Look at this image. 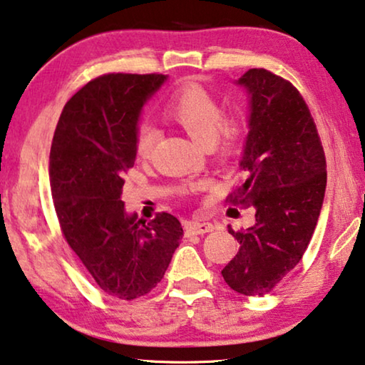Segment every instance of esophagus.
I'll use <instances>...</instances> for the list:
<instances>
[{
  "instance_id": "esophagus-1",
  "label": "esophagus",
  "mask_w": 365,
  "mask_h": 365,
  "mask_svg": "<svg viewBox=\"0 0 365 365\" xmlns=\"http://www.w3.org/2000/svg\"><path fill=\"white\" fill-rule=\"evenodd\" d=\"M214 225L211 222H200V221H192L188 222L187 230L190 234H206L212 230Z\"/></svg>"
}]
</instances>
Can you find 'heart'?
Returning a JSON list of instances; mask_svg holds the SVG:
<instances>
[{
    "label": "heart",
    "instance_id": "heart-1",
    "mask_svg": "<svg viewBox=\"0 0 365 365\" xmlns=\"http://www.w3.org/2000/svg\"><path fill=\"white\" fill-rule=\"evenodd\" d=\"M165 113L190 136L221 155H230L248 133V118L242 110L222 112V106L200 84H185L170 97ZM159 141V130L144 121L136 130L135 151L149 159Z\"/></svg>",
    "mask_w": 365,
    "mask_h": 365
}]
</instances>
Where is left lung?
<instances>
[{
  "instance_id": "obj_1",
  "label": "left lung",
  "mask_w": 365,
  "mask_h": 365,
  "mask_svg": "<svg viewBox=\"0 0 365 365\" xmlns=\"http://www.w3.org/2000/svg\"><path fill=\"white\" fill-rule=\"evenodd\" d=\"M250 96V120L240 169L245 180L227 196L255 207V224L229 234L239 252L221 271L230 289L264 296L302 259L327 188V159L317 125L300 92L264 68L239 79Z\"/></svg>"
}]
</instances>
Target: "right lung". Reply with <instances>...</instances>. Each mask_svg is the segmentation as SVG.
I'll use <instances>...</instances> for the list:
<instances>
[{
    "label": "right lung",
    "mask_w": 365,
    "mask_h": 365,
    "mask_svg": "<svg viewBox=\"0 0 365 365\" xmlns=\"http://www.w3.org/2000/svg\"><path fill=\"white\" fill-rule=\"evenodd\" d=\"M164 74H103L89 81L58 120L50 188L61 234L102 292L146 296L165 274L183 229L169 212L146 222L125 212V175L135 165L141 108Z\"/></svg>",
    "instance_id": "right-lung-1"
}]
</instances>
